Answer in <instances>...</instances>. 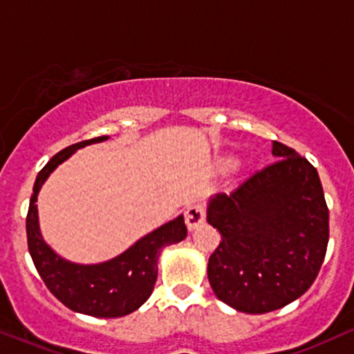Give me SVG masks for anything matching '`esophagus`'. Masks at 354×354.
I'll use <instances>...</instances> for the list:
<instances>
[{
    "mask_svg": "<svg viewBox=\"0 0 354 354\" xmlns=\"http://www.w3.org/2000/svg\"><path fill=\"white\" fill-rule=\"evenodd\" d=\"M206 221V211H204L203 204L193 203L186 207L185 211V223L188 225L189 231H194Z\"/></svg>",
    "mask_w": 354,
    "mask_h": 354,
    "instance_id": "34e87169",
    "label": "esophagus"
}]
</instances>
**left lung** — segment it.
<instances>
[{
    "mask_svg": "<svg viewBox=\"0 0 354 354\" xmlns=\"http://www.w3.org/2000/svg\"><path fill=\"white\" fill-rule=\"evenodd\" d=\"M272 155L275 163L207 204V223L223 239L207 279L221 301L244 313L274 312L304 295L330 237L317 168L280 142L272 143Z\"/></svg>",
    "mask_w": 354,
    "mask_h": 354,
    "instance_id": "8db88e82",
    "label": "left lung"
}]
</instances>
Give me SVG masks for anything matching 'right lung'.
Returning <instances> with one entry per match:
<instances>
[{"mask_svg":"<svg viewBox=\"0 0 354 354\" xmlns=\"http://www.w3.org/2000/svg\"><path fill=\"white\" fill-rule=\"evenodd\" d=\"M109 136L84 140L62 151L55 153L37 174L29 201L26 234L28 249L36 270L50 293L72 312L99 318L125 317L138 310L150 299L158 275V257L161 249L181 242L188 234L185 218L178 216L135 242L130 249L112 261L80 266L72 263L54 252L42 239L37 221V193L50 173L66 161L72 153L87 145L105 142Z\"/></svg>","mask_w":354,"mask_h":354,"instance_id":"obj_1","label":"right lung"}]
</instances>
